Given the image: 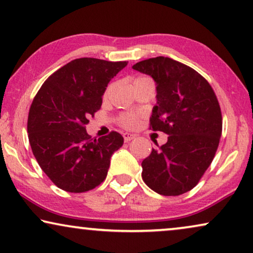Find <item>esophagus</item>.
I'll return each instance as SVG.
<instances>
[{"mask_svg": "<svg viewBox=\"0 0 253 253\" xmlns=\"http://www.w3.org/2000/svg\"><path fill=\"white\" fill-rule=\"evenodd\" d=\"M133 139H135V135H133V134L130 133H124L125 142H129V141H132Z\"/></svg>", "mask_w": 253, "mask_h": 253, "instance_id": "obj_1", "label": "esophagus"}]
</instances>
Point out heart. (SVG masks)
<instances>
[{
    "label": "heart",
    "instance_id": "obj_1",
    "mask_svg": "<svg viewBox=\"0 0 253 253\" xmlns=\"http://www.w3.org/2000/svg\"><path fill=\"white\" fill-rule=\"evenodd\" d=\"M144 80H150V79L147 76H137L135 81H134V83L141 82V81H144ZM119 124L123 127H126V128H133V127H135L137 124V116L136 114H132V113L121 114L119 117Z\"/></svg>",
    "mask_w": 253,
    "mask_h": 253
}]
</instances>
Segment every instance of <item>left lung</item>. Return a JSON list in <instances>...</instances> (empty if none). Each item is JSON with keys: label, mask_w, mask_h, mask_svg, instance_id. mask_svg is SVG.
Instances as JSON below:
<instances>
[{"label": "left lung", "mask_w": 253, "mask_h": 253, "mask_svg": "<svg viewBox=\"0 0 253 253\" xmlns=\"http://www.w3.org/2000/svg\"><path fill=\"white\" fill-rule=\"evenodd\" d=\"M133 69L156 82L157 104L150 129L169 135L168 142L142 161V179L158 194L180 195L199 183L216 153L222 114L213 87L193 68L157 56Z\"/></svg>", "instance_id": "1"}]
</instances>
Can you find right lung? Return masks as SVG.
I'll list each match as a JSON object with an SVG mask.
<instances>
[{
    "instance_id": "add662e5",
    "label": "right lung",
    "mask_w": 253,
    "mask_h": 253,
    "mask_svg": "<svg viewBox=\"0 0 253 253\" xmlns=\"http://www.w3.org/2000/svg\"><path fill=\"white\" fill-rule=\"evenodd\" d=\"M127 61L75 59L53 73L29 111L28 133L39 167L59 188L92 190L105 180L110 158L124 143L121 134L91 139L85 125L102 106L111 79Z\"/></svg>"
}]
</instances>
